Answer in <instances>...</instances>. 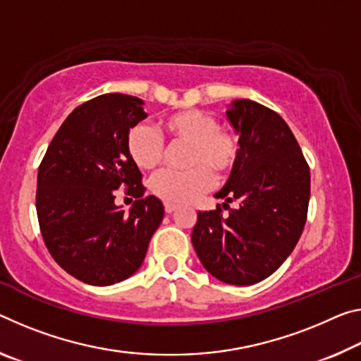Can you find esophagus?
Returning <instances> with one entry per match:
<instances>
[{"label":"esophagus","instance_id":"1","mask_svg":"<svg viewBox=\"0 0 361 361\" xmlns=\"http://www.w3.org/2000/svg\"><path fill=\"white\" fill-rule=\"evenodd\" d=\"M175 209H176V205L175 204H165V212H167V214H171V212H175Z\"/></svg>","mask_w":361,"mask_h":361}]
</instances>
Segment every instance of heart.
I'll return each instance as SVG.
<instances>
[{"instance_id":"obj_1","label":"heart","mask_w":361,"mask_h":361,"mask_svg":"<svg viewBox=\"0 0 361 361\" xmlns=\"http://www.w3.org/2000/svg\"><path fill=\"white\" fill-rule=\"evenodd\" d=\"M160 131L173 142H188L186 170H167L154 176L151 191L169 204H186L210 190L216 178H226L241 156L236 131L219 125L214 114L201 109H181L160 120ZM125 149L136 167L156 170L164 159V140L145 123L131 127L125 136Z\"/></svg>"}]
</instances>
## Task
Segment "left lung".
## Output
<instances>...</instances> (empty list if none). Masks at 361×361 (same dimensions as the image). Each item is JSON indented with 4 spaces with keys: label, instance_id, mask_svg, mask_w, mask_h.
<instances>
[{
    "label": "left lung",
    "instance_id": "8db88e82",
    "mask_svg": "<svg viewBox=\"0 0 361 361\" xmlns=\"http://www.w3.org/2000/svg\"><path fill=\"white\" fill-rule=\"evenodd\" d=\"M226 117L241 140V156L215 194L225 204L197 212L191 241L212 276L250 286L276 271L299 241L310 201V167L288 123L271 109L238 99ZM230 202L238 207L230 208Z\"/></svg>",
    "mask_w": 361,
    "mask_h": 361
}]
</instances>
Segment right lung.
<instances>
[{
	"label": "right lung",
	"instance_id": "add662e5",
	"mask_svg": "<svg viewBox=\"0 0 361 361\" xmlns=\"http://www.w3.org/2000/svg\"><path fill=\"white\" fill-rule=\"evenodd\" d=\"M140 98L101 94L72 111L38 167L37 215L57 265L80 281L111 286L145 260L164 205L145 196L140 169L125 149L127 131L147 117ZM135 197L130 214L116 190Z\"/></svg>",
	"mask_w": 361,
	"mask_h": 361
}]
</instances>
